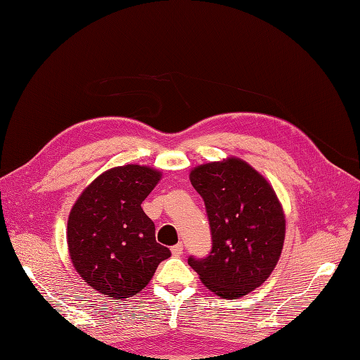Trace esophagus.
I'll return each instance as SVG.
<instances>
[{"label":"esophagus","mask_w":360,"mask_h":360,"mask_svg":"<svg viewBox=\"0 0 360 360\" xmlns=\"http://www.w3.org/2000/svg\"><path fill=\"white\" fill-rule=\"evenodd\" d=\"M182 250H184V246H182V244H176V246L172 248V254L173 257H181Z\"/></svg>","instance_id":"1"}]
</instances>
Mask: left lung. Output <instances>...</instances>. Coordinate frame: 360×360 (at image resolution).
<instances>
[{
    "mask_svg": "<svg viewBox=\"0 0 360 360\" xmlns=\"http://www.w3.org/2000/svg\"><path fill=\"white\" fill-rule=\"evenodd\" d=\"M190 182L207 210L212 252L188 258L205 288L235 300L262 286L277 266L286 233L281 202L262 173L240 158L201 164Z\"/></svg>",
    "mask_w": 360,
    "mask_h": 360,
    "instance_id": "1",
    "label": "left lung"
}]
</instances>
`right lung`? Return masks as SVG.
I'll return each instance as SVG.
<instances>
[{
    "label": "right lung",
    "mask_w": 360,
    "mask_h": 360,
    "mask_svg": "<svg viewBox=\"0 0 360 360\" xmlns=\"http://www.w3.org/2000/svg\"><path fill=\"white\" fill-rule=\"evenodd\" d=\"M162 173L127 164L98 174L74 202L66 240L74 269L97 292L114 300L148 285L170 250L156 243L155 223L141 204Z\"/></svg>",
    "instance_id": "right-lung-1"
}]
</instances>
